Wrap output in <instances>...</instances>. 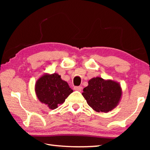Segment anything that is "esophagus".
I'll return each instance as SVG.
<instances>
[{"mask_svg": "<svg viewBox=\"0 0 150 150\" xmlns=\"http://www.w3.org/2000/svg\"><path fill=\"white\" fill-rule=\"evenodd\" d=\"M73 88H74V90L78 91H81V90H82V87H80V86H75V87H73Z\"/></svg>", "mask_w": 150, "mask_h": 150, "instance_id": "1", "label": "esophagus"}]
</instances>
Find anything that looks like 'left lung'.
Listing matches in <instances>:
<instances>
[{"instance_id":"8db88e82","label":"left lung","mask_w":150,"mask_h":150,"mask_svg":"<svg viewBox=\"0 0 150 150\" xmlns=\"http://www.w3.org/2000/svg\"><path fill=\"white\" fill-rule=\"evenodd\" d=\"M88 83L82 95L94 110L108 112L118 105L122 91L118 82L97 77L91 79Z\"/></svg>"}]
</instances>
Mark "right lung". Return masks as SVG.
I'll return each mask as SVG.
<instances>
[{
    "label": "right lung",
    "mask_w": 150,
    "mask_h": 150,
    "mask_svg": "<svg viewBox=\"0 0 150 150\" xmlns=\"http://www.w3.org/2000/svg\"><path fill=\"white\" fill-rule=\"evenodd\" d=\"M35 92L38 100L52 110L65 102L73 90L57 73L44 74L37 80Z\"/></svg>",
    "instance_id": "obj_1"
}]
</instances>
